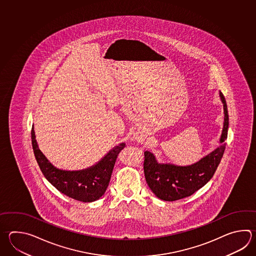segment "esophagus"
Segmentation results:
<instances>
[{
  "mask_svg": "<svg viewBox=\"0 0 256 256\" xmlns=\"http://www.w3.org/2000/svg\"><path fill=\"white\" fill-rule=\"evenodd\" d=\"M138 140H140V138H138Z\"/></svg>",
  "mask_w": 256,
  "mask_h": 256,
  "instance_id": "obj_1",
  "label": "esophagus"
}]
</instances>
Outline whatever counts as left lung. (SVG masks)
I'll use <instances>...</instances> for the list:
<instances>
[{
	"instance_id": "left-lung-1",
	"label": "left lung",
	"mask_w": 256,
	"mask_h": 256,
	"mask_svg": "<svg viewBox=\"0 0 256 256\" xmlns=\"http://www.w3.org/2000/svg\"><path fill=\"white\" fill-rule=\"evenodd\" d=\"M224 106V126L220 138V146L202 158L198 162L187 166L156 160L152 152H145L144 173L146 182L156 197L166 202L186 198L204 187L212 178L224 153L229 128V115L224 96L220 92Z\"/></svg>"
}]
</instances>
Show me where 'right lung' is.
<instances>
[{"label":"right lung","mask_w":256,"mask_h":256,"mask_svg":"<svg viewBox=\"0 0 256 256\" xmlns=\"http://www.w3.org/2000/svg\"><path fill=\"white\" fill-rule=\"evenodd\" d=\"M31 136L34 153L44 176L60 192L82 202H94L104 195L110 182L116 156L121 150L125 148V143H120L118 146L110 150L100 162L88 168L64 170L54 167L39 150L34 125Z\"/></svg>","instance_id":"obj_1"}]
</instances>
